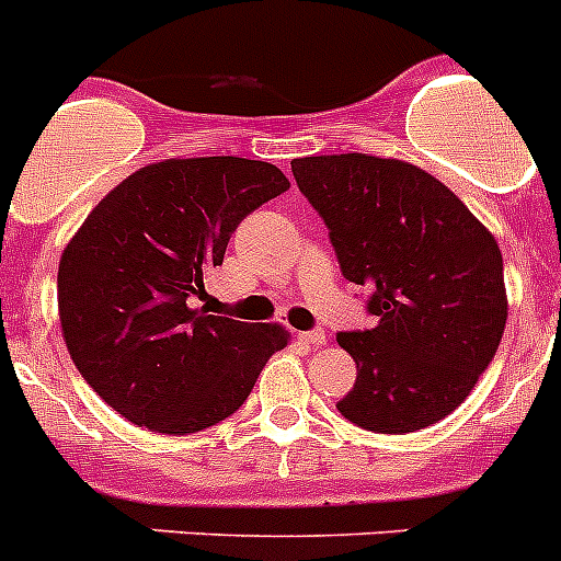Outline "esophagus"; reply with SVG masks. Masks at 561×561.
<instances>
[{
    "label": "esophagus",
    "mask_w": 561,
    "mask_h": 561,
    "mask_svg": "<svg viewBox=\"0 0 561 561\" xmlns=\"http://www.w3.org/2000/svg\"><path fill=\"white\" fill-rule=\"evenodd\" d=\"M300 340L306 342V345H311V348H323L325 342V331L323 329H314V331H306V334H300Z\"/></svg>",
    "instance_id": "1"
}]
</instances>
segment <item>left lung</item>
<instances>
[{"label": "left lung", "instance_id": "left-lung-1", "mask_svg": "<svg viewBox=\"0 0 561 561\" xmlns=\"http://www.w3.org/2000/svg\"><path fill=\"white\" fill-rule=\"evenodd\" d=\"M329 227L342 275L370 291L374 329L340 331L356 381L336 410L370 433L447 419L497 354L508 300L494 236L444 182L401 160L331 153L291 162Z\"/></svg>", "mask_w": 561, "mask_h": 561}]
</instances>
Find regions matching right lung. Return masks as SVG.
Returning a JSON list of instances; mask_svg holds the SVG:
<instances>
[{
  "label": "right lung",
  "mask_w": 561,
  "mask_h": 561,
  "mask_svg": "<svg viewBox=\"0 0 561 561\" xmlns=\"http://www.w3.org/2000/svg\"><path fill=\"white\" fill-rule=\"evenodd\" d=\"M289 187L241 157L134 171L89 213L58 264L64 342L87 385L137 427L187 435L236 413L284 325L207 314L196 300L236 227Z\"/></svg>",
  "instance_id": "add662e5"
}]
</instances>
